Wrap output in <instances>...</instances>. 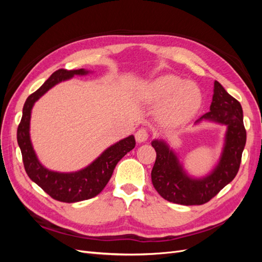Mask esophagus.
<instances>
[{
  "label": "esophagus",
  "mask_w": 262,
  "mask_h": 262,
  "mask_svg": "<svg viewBox=\"0 0 262 262\" xmlns=\"http://www.w3.org/2000/svg\"><path fill=\"white\" fill-rule=\"evenodd\" d=\"M148 139V133L145 129H139L136 133V140L139 143H143V142L147 141Z\"/></svg>",
  "instance_id": "esophagus-1"
}]
</instances>
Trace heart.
<instances>
[{
	"label": "heart",
	"instance_id": "obj_1",
	"mask_svg": "<svg viewBox=\"0 0 262 262\" xmlns=\"http://www.w3.org/2000/svg\"><path fill=\"white\" fill-rule=\"evenodd\" d=\"M144 98L149 104H163L160 117L165 123L180 126L195 117L202 106L203 94L195 83L178 75L165 74L147 85Z\"/></svg>",
	"mask_w": 262,
	"mask_h": 262
}]
</instances>
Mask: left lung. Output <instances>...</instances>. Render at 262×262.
Instances as JSON below:
<instances>
[{
	"instance_id": "obj_1",
	"label": "left lung",
	"mask_w": 262,
	"mask_h": 262,
	"mask_svg": "<svg viewBox=\"0 0 262 262\" xmlns=\"http://www.w3.org/2000/svg\"><path fill=\"white\" fill-rule=\"evenodd\" d=\"M204 121L226 126L224 143L216 165L202 177L189 175L175 149L163 139L152 141L156 150L152 182L165 200L184 205H200L210 201L237 175L246 144L243 108L217 81L214 82L210 112L194 124Z\"/></svg>"
}]
</instances>
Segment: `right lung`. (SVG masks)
I'll list each match as a JSON object with an SVG mask.
<instances>
[{"mask_svg":"<svg viewBox=\"0 0 262 262\" xmlns=\"http://www.w3.org/2000/svg\"><path fill=\"white\" fill-rule=\"evenodd\" d=\"M92 73L85 69H60L26 99L23 108V117L17 129V142L21 150L24 167L28 177L54 200L73 203L96 196L112 178L118 162L136 146L134 137L129 136L107 147L96 160L86 167L71 172L50 170L39 162L30 140V118L35 102L51 90L53 86L72 78Z\"/></svg>","mask_w":262,"mask_h":262,"instance_id":"add662e5","label":"right lung"}]
</instances>
